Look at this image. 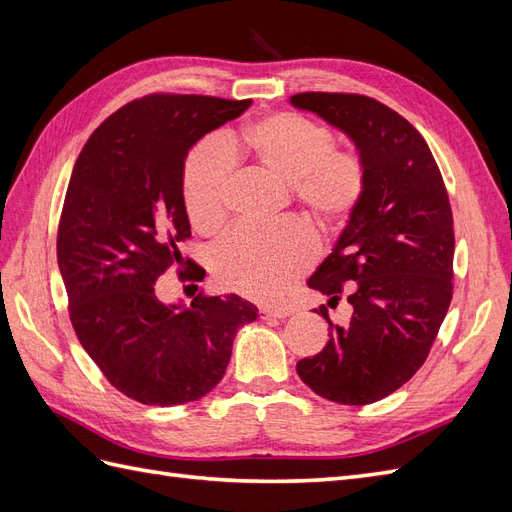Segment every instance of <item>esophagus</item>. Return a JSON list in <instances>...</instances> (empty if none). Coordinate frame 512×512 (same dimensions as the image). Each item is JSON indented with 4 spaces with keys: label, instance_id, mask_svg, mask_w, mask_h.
Returning a JSON list of instances; mask_svg holds the SVG:
<instances>
[{
    "label": "esophagus",
    "instance_id": "esophagus-1",
    "mask_svg": "<svg viewBox=\"0 0 512 512\" xmlns=\"http://www.w3.org/2000/svg\"><path fill=\"white\" fill-rule=\"evenodd\" d=\"M258 316L262 318V320H269V318H286V316H290V309H282V307H277V309H273V307H260L258 309Z\"/></svg>",
    "mask_w": 512,
    "mask_h": 512
}]
</instances>
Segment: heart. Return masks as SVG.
<instances>
[{
    "instance_id": "b5f03b06",
    "label": "heart",
    "mask_w": 512,
    "mask_h": 512,
    "mask_svg": "<svg viewBox=\"0 0 512 512\" xmlns=\"http://www.w3.org/2000/svg\"><path fill=\"white\" fill-rule=\"evenodd\" d=\"M331 130L294 113L265 115L224 141L196 145L183 166V203L192 226L211 235L228 215L232 162L247 160L290 185L294 203L320 230L342 226L365 192L359 156L335 149ZM312 260L299 226H241L215 245L213 277L224 290L262 303L280 301Z\"/></svg>"
}]
</instances>
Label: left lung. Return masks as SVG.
Instances as JSON below:
<instances>
[{"mask_svg":"<svg viewBox=\"0 0 512 512\" xmlns=\"http://www.w3.org/2000/svg\"><path fill=\"white\" fill-rule=\"evenodd\" d=\"M290 102L346 132L367 170L365 192L335 250L309 277L352 316L329 322L324 348L297 363L324 399L365 406L404 386L429 356L453 299V211L431 151L408 119L361 94L305 91Z\"/></svg>","mask_w":512,"mask_h":512,"instance_id":"1","label":"left lung"}]
</instances>
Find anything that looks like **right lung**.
<instances>
[{
  "label": "right lung",
  "mask_w": 512,
  "mask_h": 512,
  "mask_svg": "<svg viewBox=\"0 0 512 512\" xmlns=\"http://www.w3.org/2000/svg\"><path fill=\"white\" fill-rule=\"evenodd\" d=\"M252 100L149 94L94 130L74 164L57 228L68 314L104 378L145 406H183L224 376L232 339L258 307L237 294L200 292L166 305L156 282L205 269L179 252L190 239L183 203L188 149L239 117Z\"/></svg>",
  "instance_id": "add662e5"
}]
</instances>
